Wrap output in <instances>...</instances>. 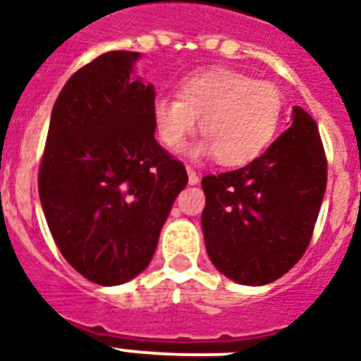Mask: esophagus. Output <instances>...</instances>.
<instances>
[{"mask_svg":"<svg viewBox=\"0 0 361 361\" xmlns=\"http://www.w3.org/2000/svg\"><path fill=\"white\" fill-rule=\"evenodd\" d=\"M187 176H189V185H197L198 181H200L198 174L191 169V166H187Z\"/></svg>","mask_w":361,"mask_h":361,"instance_id":"esophagus-1","label":"esophagus"}]
</instances>
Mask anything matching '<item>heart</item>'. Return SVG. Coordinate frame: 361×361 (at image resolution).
<instances>
[{"label": "heart", "mask_w": 361, "mask_h": 361, "mask_svg": "<svg viewBox=\"0 0 361 361\" xmlns=\"http://www.w3.org/2000/svg\"><path fill=\"white\" fill-rule=\"evenodd\" d=\"M285 99L275 84L225 67L187 76L178 95H159L152 120L164 147L178 149L197 130L202 140L185 149L191 159L217 157L223 166H243L262 155L277 136Z\"/></svg>", "instance_id": "heart-1"}]
</instances>
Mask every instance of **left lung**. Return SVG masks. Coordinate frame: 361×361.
Listing matches in <instances>:
<instances>
[{
    "label": "left lung",
    "instance_id": "1",
    "mask_svg": "<svg viewBox=\"0 0 361 361\" xmlns=\"http://www.w3.org/2000/svg\"><path fill=\"white\" fill-rule=\"evenodd\" d=\"M328 164L314 120L292 125L243 169L202 178V232L209 260L240 285H268L302 258L324 198Z\"/></svg>",
    "mask_w": 361,
    "mask_h": 361
}]
</instances>
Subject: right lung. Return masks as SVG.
Instances as JSON below:
<instances>
[{
  "label": "right lung",
  "instance_id": "add662e5",
  "mask_svg": "<svg viewBox=\"0 0 361 361\" xmlns=\"http://www.w3.org/2000/svg\"><path fill=\"white\" fill-rule=\"evenodd\" d=\"M138 52H106L56 99L39 170L48 228L92 283L123 285L152 262L185 166L155 140V90L135 76Z\"/></svg>",
  "mask_w": 361,
  "mask_h": 361
}]
</instances>
